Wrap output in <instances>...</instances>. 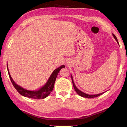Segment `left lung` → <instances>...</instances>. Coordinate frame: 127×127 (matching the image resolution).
I'll return each mask as SVG.
<instances>
[{
  "mask_svg": "<svg viewBox=\"0 0 127 127\" xmlns=\"http://www.w3.org/2000/svg\"><path fill=\"white\" fill-rule=\"evenodd\" d=\"M112 35L113 36V37H114V38L115 39V40L117 41V42L118 44H119V42H118V39L116 36H115L114 34L112 33ZM71 78H72V83H73V87H74V89L75 90V91L77 92V94H78L79 96H82V97H86V98H94V97H98V96H99L101 95H102L104 93V92H102V93H101V94H95V95H89V94H87L86 93H84V92L81 91V90H79L78 88L76 87V86L74 84V82L73 81V77L71 75Z\"/></svg>",
  "mask_w": 127,
  "mask_h": 127,
  "instance_id": "left-lung-1",
  "label": "left lung"
}]
</instances>
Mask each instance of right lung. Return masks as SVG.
I'll return each mask as SVG.
<instances>
[{"instance_id":"1","label":"right lung","mask_w":127,"mask_h":127,"mask_svg":"<svg viewBox=\"0 0 127 127\" xmlns=\"http://www.w3.org/2000/svg\"><path fill=\"white\" fill-rule=\"evenodd\" d=\"M7 66L10 79L11 81L13 86L17 90V91L21 95L25 96V97L31 98H35V99H42V98H46L47 96H48L50 95L51 92L53 90L54 86V83L56 78H57V77L58 76V74L59 73V71L61 70L62 68L65 67V65H62L61 66H59V68L55 69L52 73V74H51L50 77H49L47 82L42 87H41L40 89L35 90V91H29V90L23 89L22 87H21L19 85L16 84V83L13 81V79H12L11 76H10L9 69H8V64H7Z\"/></svg>"}]
</instances>
